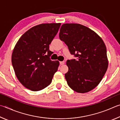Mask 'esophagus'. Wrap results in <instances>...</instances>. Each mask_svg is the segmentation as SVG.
Listing matches in <instances>:
<instances>
[{"instance_id": "esophagus-1", "label": "esophagus", "mask_w": 120, "mask_h": 120, "mask_svg": "<svg viewBox=\"0 0 120 120\" xmlns=\"http://www.w3.org/2000/svg\"><path fill=\"white\" fill-rule=\"evenodd\" d=\"M64 61H60V65H64Z\"/></svg>"}]
</instances>
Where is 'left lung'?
<instances>
[{
  "label": "left lung",
  "mask_w": 120,
  "mask_h": 120,
  "mask_svg": "<svg viewBox=\"0 0 120 120\" xmlns=\"http://www.w3.org/2000/svg\"><path fill=\"white\" fill-rule=\"evenodd\" d=\"M60 39L68 46L77 59L68 60L65 78L68 86L79 93L93 90L102 79L108 68L106 48L96 33L79 24L61 26Z\"/></svg>",
  "instance_id": "1"
}]
</instances>
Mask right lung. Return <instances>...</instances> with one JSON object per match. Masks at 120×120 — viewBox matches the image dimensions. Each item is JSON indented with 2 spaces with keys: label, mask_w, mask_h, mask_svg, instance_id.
<instances>
[{
  "label": "right lung",
  "mask_w": 120,
  "mask_h": 120,
  "mask_svg": "<svg viewBox=\"0 0 120 120\" xmlns=\"http://www.w3.org/2000/svg\"><path fill=\"white\" fill-rule=\"evenodd\" d=\"M61 23L41 24L22 35L14 48L11 62L18 80L32 91L42 90L52 82L59 66L52 61L49 45L57 34Z\"/></svg>",
  "instance_id": "1"
}]
</instances>
